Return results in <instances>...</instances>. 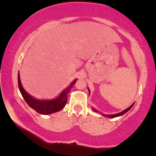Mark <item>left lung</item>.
<instances>
[{"label":"left lung","instance_id":"8db88e82","mask_svg":"<svg viewBox=\"0 0 156 156\" xmlns=\"http://www.w3.org/2000/svg\"><path fill=\"white\" fill-rule=\"evenodd\" d=\"M89 90V89H88ZM89 91H90V90H89ZM133 106V105H131V106H130V107L129 108H127V109H125V110H124L123 112H120V113H118V114H115V115H103V116H105V117H107V118H110V119H113V118H115V117H118V116H121V115H124L125 114V113H126L127 112H128L129 110L130 109V108H132V106ZM94 111H95V112H97V110H95V109H94Z\"/></svg>","mask_w":156,"mask_h":156}]
</instances>
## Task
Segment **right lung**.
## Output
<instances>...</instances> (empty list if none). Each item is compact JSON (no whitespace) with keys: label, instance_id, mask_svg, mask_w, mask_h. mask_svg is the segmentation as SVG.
I'll return each instance as SVG.
<instances>
[{"label":"right lung","instance_id":"1","mask_svg":"<svg viewBox=\"0 0 156 156\" xmlns=\"http://www.w3.org/2000/svg\"><path fill=\"white\" fill-rule=\"evenodd\" d=\"M77 80L72 81L70 85L68 87L66 88L59 96H58L57 98L52 100H38L33 98L32 97L29 95L27 92L23 87L20 81V75L18 74V85L20 93L22 96L24 98L25 101L28 103V105L33 109L35 110L37 112L42 115H49L51 113L56 112L60 111L63 108L67 103V97L68 94L70 91L71 88H72L74 84H75Z\"/></svg>","mask_w":156,"mask_h":156}]
</instances>
